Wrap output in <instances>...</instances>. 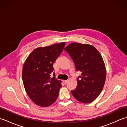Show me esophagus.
<instances>
[{
  "label": "esophagus",
  "mask_w": 127,
  "mask_h": 127,
  "mask_svg": "<svg viewBox=\"0 0 127 127\" xmlns=\"http://www.w3.org/2000/svg\"><path fill=\"white\" fill-rule=\"evenodd\" d=\"M68 80H64L63 81V82H64V83L65 85H66L67 83H68Z\"/></svg>",
  "instance_id": "1"
}]
</instances>
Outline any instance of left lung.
Listing matches in <instances>:
<instances>
[{"label": "left lung", "instance_id": "left-lung-1", "mask_svg": "<svg viewBox=\"0 0 127 127\" xmlns=\"http://www.w3.org/2000/svg\"><path fill=\"white\" fill-rule=\"evenodd\" d=\"M73 60L81 76L77 80V87L71 93L82 103L93 101L101 93L106 80V70L102 56L96 48L89 44L72 42L64 48Z\"/></svg>", "mask_w": 127, "mask_h": 127}]
</instances>
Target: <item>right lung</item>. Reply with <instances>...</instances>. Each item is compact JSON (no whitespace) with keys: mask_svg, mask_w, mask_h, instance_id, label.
<instances>
[{"mask_svg":"<svg viewBox=\"0 0 127 127\" xmlns=\"http://www.w3.org/2000/svg\"><path fill=\"white\" fill-rule=\"evenodd\" d=\"M62 42L34 49L27 58L22 69V80L27 94L34 104L41 107L53 104L57 99L62 81L51 74L53 64L63 51Z\"/></svg>","mask_w":127,"mask_h":127,"instance_id":"right-lung-1","label":"right lung"}]
</instances>
